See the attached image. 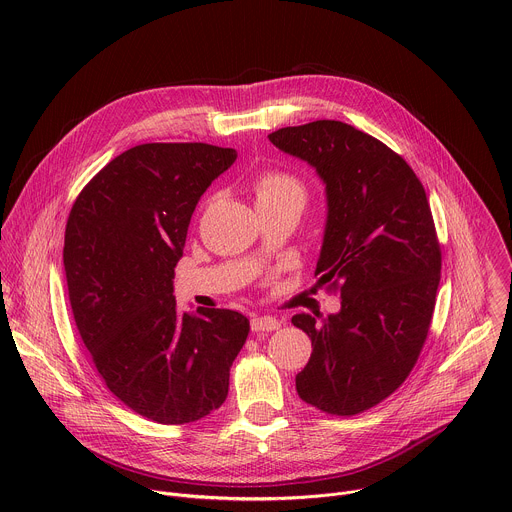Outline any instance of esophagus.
<instances>
[{
	"instance_id": "obj_1",
	"label": "esophagus",
	"mask_w": 512,
	"mask_h": 512,
	"mask_svg": "<svg viewBox=\"0 0 512 512\" xmlns=\"http://www.w3.org/2000/svg\"><path fill=\"white\" fill-rule=\"evenodd\" d=\"M279 328V320L271 318V316H255L251 320V330L253 332H273Z\"/></svg>"
}]
</instances>
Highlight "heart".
<instances>
[{
  "label": "heart",
  "mask_w": 512,
  "mask_h": 512,
  "mask_svg": "<svg viewBox=\"0 0 512 512\" xmlns=\"http://www.w3.org/2000/svg\"><path fill=\"white\" fill-rule=\"evenodd\" d=\"M253 194L259 208H271L279 204L306 202V186L300 178L283 170H267L253 182Z\"/></svg>",
  "instance_id": "obj_1"
}]
</instances>
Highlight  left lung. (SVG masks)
Returning <instances> with one entry per match:
<instances>
[{
	"mask_svg": "<svg viewBox=\"0 0 512 512\" xmlns=\"http://www.w3.org/2000/svg\"><path fill=\"white\" fill-rule=\"evenodd\" d=\"M269 141L326 184L316 275L340 289L338 314L291 318L312 340L296 389L324 413L356 415L401 387L427 338L442 271L431 208L409 164L348 123L281 127Z\"/></svg>",
	"mask_w": 512,
	"mask_h": 512,
	"instance_id": "1",
	"label": "left lung"
}]
</instances>
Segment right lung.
Wrapping results in <instances>:
<instances>
[{
  "instance_id": "1",
  "label": "right lung",
  "mask_w": 512,
  "mask_h": 512,
  "mask_svg": "<svg viewBox=\"0 0 512 512\" xmlns=\"http://www.w3.org/2000/svg\"><path fill=\"white\" fill-rule=\"evenodd\" d=\"M237 152L208 143H141L79 194L64 233L68 300L107 389L164 425L192 423L229 395L249 320L178 312L174 267L192 212Z\"/></svg>"
}]
</instances>
